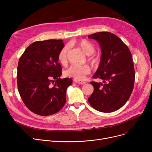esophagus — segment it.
<instances>
[{
	"mask_svg": "<svg viewBox=\"0 0 152 152\" xmlns=\"http://www.w3.org/2000/svg\"><path fill=\"white\" fill-rule=\"evenodd\" d=\"M75 82L76 83H79V84H84L86 83V82L83 81V80H77V79H75Z\"/></svg>",
	"mask_w": 152,
	"mask_h": 152,
	"instance_id": "obj_1",
	"label": "esophagus"
}]
</instances>
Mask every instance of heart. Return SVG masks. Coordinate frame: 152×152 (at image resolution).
<instances>
[{
    "label": "heart",
    "mask_w": 152,
    "mask_h": 152,
    "mask_svg": "<svg viewBox=\"0 0 152 152\" xmlns=\"http://www.w3.org/2000/svg\"><path fill=\"white\" fill-rule=\"evenodd\" d=\"M76 44L80 48L85 54L89 55V60L92 65H97L99 62V59L96 56L93 55L95 49L94 45L92 43L86 39H82L77 41ZM68 50V47L65 46L63 47L59 52L58 59L59 62L62 65H65L67 62ZM90 72L91 68L89 66L73 65L66 70L65 75L68 77L75 78L77 80H83L87 75L90 73Z\"/></svg>",
    "instance_id": "heart-1"
}]
</instances>
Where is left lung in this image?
Listing matches in <instances>:
<instances>
[{"label":"left lung","instance_id":"obj_1","mask_svg":"<svg viewBox=\"0 0 152 152\" xmlns=\"http://www.w3.org/2000/svg\"><path fill=\"white\" fill-rule=\"evenodd\" d=\"M88 37L100 44V62L93 77L103 81L91 82L94 91L88 101L100 112H113L125 104L133 91L135 70L132 55L122 40L110 32H99Z\"/></svg>","mask_w":152,"mask_h":152}]
</instances>
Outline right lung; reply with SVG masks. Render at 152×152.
I'll return each mask as SVG.
<instances>
[{
    "mask_svg": "<svg viewBox=\"0 0 152 152\" xmlns=\"http://www.w3.org/2000/svg\"><path fill=\"white\" fill-rule=\"evenodd\" d=\"M64 46L60 39L36 41L20 58L18 90L26 107L38 115L57 113L66 103V91L73 80L60 77L62 68L58 56Z\"/></svg>",
    "mask_w": 152,
    "mask_h": 152,
    "instance_id": "add662e5",
    "label": "right lung"
}]
</instances>
